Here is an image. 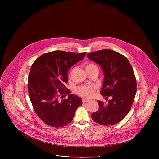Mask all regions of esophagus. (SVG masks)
Masks as SVG:
<instances>
[{"label": "esophagus", "mask_w": 159, "mask_h": 159, "mask_svg": "<svg viewBox=\"0 0 159 159\" xmlns=\"http://www.w3.org/2000/svg\"><path fill=\"white\" fill-rule=\"evenodd\" d=\"M90 100L89 99H88L83 98L82 99V102L85 103V102H89Z\"/></svg>", "instance_id": "obj_1"}]
</instances>
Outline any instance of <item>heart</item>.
Masks as SVG:
<instances>
[{
  "mask_svg": "<svg viewBox=\"0 0 159 159\" xmlns=\"http://www.w3.org/2000/svg\"><path fill=\"white\" fill-rule=\"evenodd\" d=\"M85 70L86 72L92 71V70H96L98 71V68L96 65L92 63H88L84 65ZM72 71H71L70 76L71 75ZM77 92L82 97H84V98H90L93 93V88L91 86L88 85H84L80 87H79L77 89Z\"/></svg>",
  "mask_w": 159,
  "mask_h": 159,
  "instance_id": "heart-1",
  "label": "heart"
}]
</instances>
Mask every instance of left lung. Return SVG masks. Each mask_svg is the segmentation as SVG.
Masks as SVG:
<instances>
[{"label":"left lung","instance_id":"8db88e82","mask_svg":"<svg viewBox=\"0 0 159 159\" xmlns=\"http://www.w3.org/2000/svg\"><path fill=\"white\" fill-rule=\"evenodd\" d=\"M87 56L99 65L104 72L101 94L106 98L112 97L108 104L98 101V110L92 114V118L100 125H113L126 117L134 101L136 80L133 68L125 56L111 49L96 51Z\"/></svg>","mask_w":159,"mask_h":159}]
</instances>
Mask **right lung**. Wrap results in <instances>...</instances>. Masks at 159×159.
Here are the masks:
<instances>
[{"label": "right lung", "instance_id": "1", "mask_svg": "<svg viewBox=\"0 0 159 159\" xmlns=\"http://www.w3.org/2000/svg\"><path fill=\"white\" fill-rule=\"evenodd\" d=\"M86 54L55 51L43 54L32 64L28 79L29 97L36 113L46 125L53 128L68 125L82 104V99L70 94L66 84L69 69ZM66 94H69L67 99L64 98Z\"/></svg>", "mask_w": 159, "mask_h": 159}]
</instances>
